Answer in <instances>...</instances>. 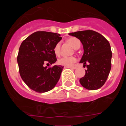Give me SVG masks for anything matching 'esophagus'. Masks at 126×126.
<instances>
[{
    "instance_id": "esophagus-1",
    "label": "esophagus",
    "mask_w": 126,
    "mask_h": 126,
    "mask_svg": "<svg viewBox=\"0 0 126 126\" xmlns=\"http://www.w3.org/2000/svg\"><path fill=\"white\" fill-rule=\"evenodd\" d=\"M64 68H70V69H76V67L75 66H65Z\"/></svg>"
}]
</instances>
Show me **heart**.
Segmentation results:
<instances>
[{
	"label": "heart",
	"mask_w": 126,
	"mask_h": 126,
	"mask_svg": "<svg viewBox=\"0 0 126 126\" xmlns=\"http://www.w3.org/2000/svg\"><path fill=\"white\" fill-rule=\"evenodd\" d=\"M67 42L70 44L71 46L75 49H77L80 46V41L78 39L75 37H71L67 39ZM60 43H57L54 48V53L57 55H58L60 53ZM77 59L76 57H64L58 60V63L60 65L64 66H71L74 63H76Z\"/></svg>",
	"instance_id": "1"
}]
</instances>
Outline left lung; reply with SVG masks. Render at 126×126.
I'll use <instances>...</instances> for the list:
<instances>
[{"label":"left lung","instance_id":"8db88e82","mask_svg":"<svg viewBox=\"0 0 126 126\" xmlns=\"http://www.w3.org/2000/svg\"><path fill=\"white\" fill-rule=\"evenodd\" d=\"M69 35L80 39L84 53L80 63L86 65L84 77L80 79V83L90 90L100 88L108 78L110 69L112 53L109 42L102 35L93 30H83L70 33Z\"/></svg>","mask_w":126,"mask_h":126}]
</instances>
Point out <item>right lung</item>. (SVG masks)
<instances>
[{
	"mask_svg": "<svg viewBox=\"0 0 126 126\" xmlns=\"http://www.w3.org/2000/svg\"><path fill=\"white\" fill-rule=\"evenodd\" d=\"M62 38L55 33L38 31L21 43L17 57L20 76L25 84L38 93L54 88L59 80L63 66L44 67L57 61L54 46Z\"/></svg>",
	"mask_w": 126,
	"mask_h": 126,
	"instance_id": "right-lung-1",
	"label": "right lung"
}]
</instances>
